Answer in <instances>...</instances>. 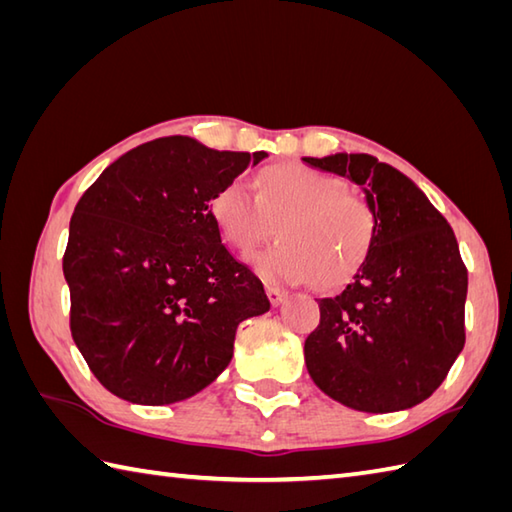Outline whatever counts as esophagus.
Instances as JSON below:
<instances>
[{"label": "esophagus", "mask_w": 512, "mask_h": 512, "mask_svg": "<svg viewBox=\"0 0 512 512\" xmlns=\"http://www.w3.org/2000/svg\"><path fill=\"white\" fill-rule=\"evenodd\" d=\"M266 297L270 303H273V306H279V303L286 297V290L277 288V286H266Z\"/></svg>", "instance_id": "esophagus-1"}]
</instances>
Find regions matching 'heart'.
Instances as JSON below:
<instances>
[{"label":"heart","mask_w":512,"mask_h":512,"mask_svg":"<svg viewBox=\"0 0 512 512\" xmlns=\"http://www.w3.org/2000/svg\"><path fill=\"white\" fill-rule=\"evenodd\" d=\"M222 239L248 255L277 235L281 242L255 255L270 281H312L334 288L350 279L369 255L376 211L345 180L297 162L273 165L257 176V195L244 182H226L211 198Z\"/></svg>","instance_id":"1"}]
</instances>
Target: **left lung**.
<instances>
[{"label":"left lung","instance_id":"left-lung-1","mask_svg":"<svg viewBox=\"0 0 512 512\" xmlns=\"http://www.w3.org/2000/svg\"><path fill=\"white\" fill-rule=\"evenodd\" d=\"M350 178L376 211L363 266L332 297L303 356L317 387L369 413L409 409L447 378L464 347L466 266L442 213L407 176L367 154L303 158Z\"/></svg>","mask_w":512,"mask_h":512}]
</instances>
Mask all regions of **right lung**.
<instances>
[{"label": "right lung", "instance_id": "1", "mask_svg": "<svg viewBox=\"0 0 512 512\" xmlns=\"http://www.w3.org/2000/svg\"><path fill=\"white\" fill-rule=\"evenodd\" d=\"M266 156L158 138L76 202L63 253L70 332L114 396L169 405L198 394L231 363L237 325L268 312L262 281L211 217L215 191Z\"/></svg>", "mask_w": 512, "mask_h": 512}]
</instances>
